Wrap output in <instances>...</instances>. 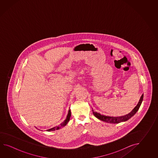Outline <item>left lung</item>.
<instances>
[{"label": "left lung", "mask_w": 158, "mask_h": 158, "mask_svg": "<svg viewBox=\"0 0 158 158\" xmlns=\"http://www.w3.org/2000/svg\"><path fill=\"white\" fill-rule=\"evenodd\" d=\"M143 94L142 95L138 103L134 107V109L129 114L124 115V116H118V117H113V116L111 117V116H104V115L100 114L99 113H98L97 112L94 111L93 109H92V111H93V113L94 116L96 118H98V119L102 120V121H105V122L108 123L118 124V123H120L121 122L127 121L129 118H131L133 116H134V114H135V113L137 112L138 110H139V108L140 107L142 102L143 101Z\"/></svg>", "instance_id": "1"}]
</instances>
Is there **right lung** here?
Here are the masks:
<instances>
[{
	"instance_id": "right-lung-1",
	"label": "right lung",
	"mask_w": 158,
	"mask_h": 158,
	"mask_svg": "<svg viewBox=\"0 0 158 158\" xmlns=\"http://www.w3.org/2000/svg\"><path fill=\"white\" fill-rule=\"evenodd\" d=\"M71 110L69 109V111H68V114L67 116L66 119L64 120V122H63V123H61V124L60 126H57V127H55L51 128V129H48V130H47V131H55V130H58V129H60L61 127H64V126H65L67 124V123L69 122V120H70V118H71Z\"/></svg>"
}]
</instances>
